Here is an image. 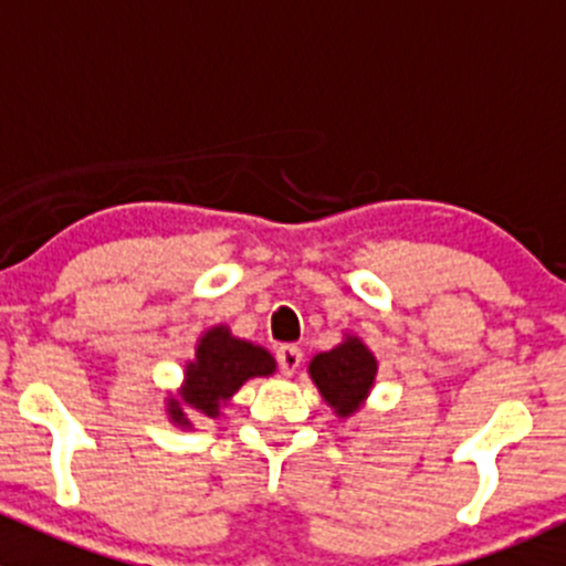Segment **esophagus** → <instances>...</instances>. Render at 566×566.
<instances>
[{
  "label": "esophagus",
  "mask_w": 566,
  "mask_h": 566,
  "mask_svg": "<svg viewBox=\"0 0 566 566\" xmlns=\"http://www.w3.org/2000/svg\"><path fill=\"white\" fill-rule=\"evenodd\" d=\"M276 361H279V369H282V375H295V369L301 367V361H304V353H301V347L295 345H282L276 350Z\"/></svg>",
  "instance_id": "obj_1"
}]
</instances>
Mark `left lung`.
I'll return each instance as SVG.
<instances>
[{
  "mask_svg": "<svg viewBox=\"0 0 566 566\" xmlns=\"http://www.w3.org/2000/svg\"><path fill=\"white\" fill-rule=\"evenodd\" d=\"M375 375H378V358L358 336L350 334L334 350L317 353L310 361V378L339 419H347L367 402Z\"/></svg>",
  "mask_w": 566,
  "mask_h": 566,
  "instance_id": "left-lung-1",
  "label": "left lung"
}]
</instances>
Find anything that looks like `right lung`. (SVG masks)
Here are the masks:
<instances>
[{"mask_svg": "<svg viewBox=\"0 0 566 566\" xmlns=\"http://www.w3.org/2000/svg\"><path fill=\"white\" fill-rule=\"evenodd\" d=\"M276 373V361L260 345L232 336L227 325H213L197 342V353L186 364L182 386L169 394L167 416L175 427H191L188 410L216 419L251 378Z\"/></svg>", "mask_w": 566, "mask_h": 566, "instance_id": "right-lung-1", "label": "right lung"}]
</instances>
